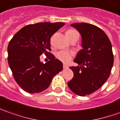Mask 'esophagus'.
Instances as JSON below:
<instances>
[{
    "label": "esophagus",
    "mask_w": 120,
    "mask_h": 120,
    "mask_svg": "<svg viewBox=\"0 0 120 120\" xmlns=\"http://www.w3.org/2000/svg\"><path fill=\"white\" fill-rule=\"evenodd\" d=\"M63 68L64 69H67V68H68V66L66 64H63Z\"/></svg>",
    "instance_id": "1"
}]
</instances>
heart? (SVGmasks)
Segmentation results:
<instances>
[{
	"instance_id": "obj_1",
	"label": "heart",
	"mask_w": 120,
	"mask_h": 120,
	"mask_svg": "<svg viewBox=\"0 0 120 120\" xmlns=\"http://www.w3.org/2000/svg\"><path fill=\"white\" fill-rule=\"evenodd\" d=\"M74 35H79V33L77 32L76 30L75 29H68L66 31V35L68 37L72 36ZM74 56V53L72 51L70 50H60L59 52H58L56 54V56L58 59V60H61L62 62L67 63V62H69L72 58Z\"/></svg>"
}]
</instances>
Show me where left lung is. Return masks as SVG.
Returning <instances> with one entry per match:
<instances>
[{"instance_id": "left-lung-1", "label": "left lung", "mask_w": 120, "mask_h": 120, "mask_svg": "<svg viewBox=\"0 0 120 120\" xmlns=\"http://www.w3.org/2000/svg\"><path fill=\"white\" fill-rule=\"evenodd\" d=\"M75 27L82 37L81 49L70 67L74 77L68 82L71 91L84 97L98 90L110 75L114 63L112 45L108 36L101 28L87 23H75Z\"/></svg>"}]
</instances>
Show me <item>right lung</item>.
Returning <instances> with one entry per match:
<instances>
[{"mask_svg": "<svg viewBox=\"0 0 120 120\" xmlns=\"http://www.w3.org/2000/svg\"><path fill=\"white\" fill-rule=\"evenodd\" d=\"M64 23H37L15 33L8 46V62L17 83L26 92L38 93L49 87L55 75L63 69L62 62L50 52V37ZM45 53L49 61L41 63Z\"/></svg>", "mask_w": 120, "mask_h": 120, "instance_id": "right-lung-1", "label": "right lung"}]
</instances>
